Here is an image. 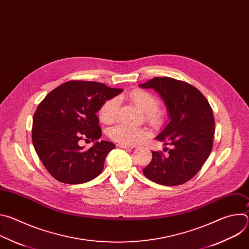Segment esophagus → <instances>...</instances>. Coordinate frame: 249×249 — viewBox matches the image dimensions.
<instances>
[{
  "instance_id": "1",
  "label": "esophagus",
  "mask_w": 249,
  "mask_h": 249,
  "mask_svg": "<svg viewBox=\"0 0 249 249\" xmlns=\"http://www.w3.org/2000/svg\"><path fill=\"white\" fill-rule=\"evenodd\" d=\"M117 146L120 147V148H124V149H134V148H136V146H134V145H125V144H118Z\"/></svg>"
}]
</instances>
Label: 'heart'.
Listing matches in <instances>:
<instances>
[{
    "label": "heart",
    "mask_w": 249,
    "mask_h": 249,
    "mask_svg": "<svg viewBox=\"0 0 249 249\" xmlns=\"http://www.w3.org/2000/svg\"><path fill=\"white\" fill-rule=\"evenodd\" d=\"M129 98L139 108L145 112L146 119L149 123L158 125L164 119V113L159 108V98L144 89H134L129 93ZM119 110V99L110 97L106 99L99 107L98 117L101 122L111 124L116 121ZM109 137L118 142L119 144L133 145L139 143L147 136V131L140 127H133L127 124H118L109 130Z\"/></svg>",
    "instance_id": "heart-1"
}]
</instances>
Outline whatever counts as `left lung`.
<instances>
[{"label": "left lung", "instance_id": "8db88e82", "mask_svg": "<svg viewBox=\"0 0 249 249\" xmlns=\"http://www.w3.org/2000/svg\"><path fill=\"white\" fill-rule=\"evenodd\" d=\"M140 87L158 91L170 119L156 138L169 146L163 149L167 154L153 151L143 173L158 184H183L197 174L212 152L215 119L211 105L195 87L172 78L156 77Z\"/></svg>", "mask_w": 249, "mask_h": 249}]
</instances>
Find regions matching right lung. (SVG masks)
<instances>
[{
  "label": "right lung",
  "mask_w": 249,
  "mask_h": 249,
  "mask_svg": "<svg viewBox=\"0 0 249 249\" xmlns=\"http://www.w3.org/2000/svg\"><path fill=\"white\" fill-rule=\"evenodd\" d=\"M121 91L101 83L70 81L54 89L38 104L33 115L32 143L55 179L81 184L101 173L105 158L115 145L100 141L85 150L80 141L100 138L96 112L106 99Z\"/></svg>",
  "instance_id": "obj_1"
}]
</instances>
